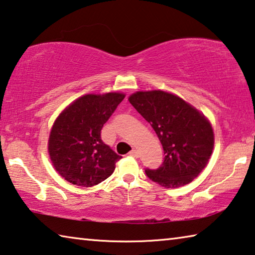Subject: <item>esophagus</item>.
Segmentation results:
<instances>
[{"label": "esophagus", "instance_id": "esophagus-1", "mask_svg": "<svg viewBox=\"0 0 255 255\" xmlns=\"http://www.w3.org/2000/svg\"><path fill=\"white\" fill-rule=\"evenodd\" d=\"M129 155H130V156H132V157H138L139 156V153H138V150H136V149H131L130 152H129Z\"/></svg>", "mask_w": 255, "mask_h": 255}]
</instances>
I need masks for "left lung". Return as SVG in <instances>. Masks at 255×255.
Listing matches in <instances>:
<instances>
[{"instance_id": "left-lung-1", "label": "left lung", "mask_w": 255, "mask_h": 255, "mask_svg": "<svg viewBox=\"0 0 255 255\" xmlns=\"http://www.w3.org/2000/svg\"><path fill=\"white\" fill-rule=\"evenodd\" d=\"M128 100L153 127L165 155L162 165L146 169V175L164 188L182 187L197 178L214 148L208 119L178 96L161 90L136 92Z\"/></svg>"}]
</instances>
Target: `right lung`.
<instances>
[{"instance_id":"obj_1","label":"right lung","mask_w":255,"mask_h":255,"mask_svg":"<svg viewBox=\"0 0 255 255\" xmlns=\"http://www.w3.org/2000/svg\"><path fill=\"white\" fill-rule=\"evenodd\" d=\"M125 94H85L58 116L51 128L48 152L55 170L79 187H93L114 173L122 156L101 139V129Z\"/></svg>"}]
</instances>
